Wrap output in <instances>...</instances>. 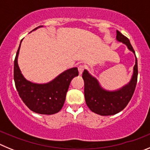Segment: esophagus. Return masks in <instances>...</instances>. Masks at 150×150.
<instances>
[{"label": "esophagus", "instance_id": "34e87169", "mask_svg": "<svg viewBox=\"0 0 150 150\" xmlns=\"http://www.w3.org/2000/svg\"><path fill=\"white\" fill-rule=\"evenodd\" d=\"M85 69V66L83 65V64H80V65H79V67H78V71H79V73L80 74H82V73L83 72V71H84Z\"/></svg>", "mask_w": 150, "mask_h": 150}]
</instances>
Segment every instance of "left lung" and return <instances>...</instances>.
I'll list each match as a JSON object with an SVG mask.
<instances>
[{
    "label": "left lung",
    "instance_id": "1",
    "mask_svg": "<svg viewBox=\"0 0 150 150\" xmlns=\"http://www.w3.org/2000/svg\"><path fill=\"white\" fill-rule=\"evenodd\" d=\"M116 40L128 46V50L135 52L129 40L116 30ZM136 57V55H135ZM137 60L136 57L134 74L129 83L116 91H107L101 88L98 81L88 74L86 70L83 73L86 103L92 112L100 116H110L120 112L128 105L134 92L137 82Z\"/></svg>",
    "mask_w": 150,
    "mask_h": 150
}]
</instances>
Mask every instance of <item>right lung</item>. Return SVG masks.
<instances>
[{"mask_svg": "<svg viewBox=\"0 0 150 150\" xmlns=\"http://www.w3.org/2000/svg\"><path fill=\"white\" fill-rule=\"evenodd\" d=\"M20 46L21 43L14 60L13 75L16 88L21 99L30 110L39 114L52 115L59 112L65 101L71 80L79 75L77 67L67 70L46 84L33 83L25 79L18 67V55Z\"/></svg>", "mask_w": 150, "mask_h": 150, "instance_id": "obj_1", "label": "right lung"}]
</instances>
